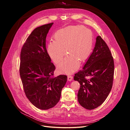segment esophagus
I'll return each instance as SVG.
<instances>
[{
	"instance_id": "1",
	"label": "esophagus",
	"mask_w": 130,
	"mask_h": 130,
	"mask_svg": "<svg viewBox=\"0 0 130 130\" xmlns=\"http://www.w3.org/2000/svg\"><path fill=\"white\" fill-rule=\"evenodd\" d=\"M73 79V76L71 75H68L67 76V80L69 81H71Z\"/></svg>"
}]
</instances>
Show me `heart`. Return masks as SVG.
I'll list each match as a JSON object with an SVG mask.
<instances>
[{"mask_svg": "<svg viewBox=\"0 0 130 130\" xmlns=\"http://www.w3.org/2000/svg\"><path fill=\"white\" fill-rule=\"evenodd\" d=\"M54 40L49 42L47 52L54 62L61 63L59 70L70 73L76 70L78 61L81 63L91 53L93 44V34L90 29L84 26H70L58 30L55 34ZM65 51H64V50Z\"/></svg>", "mask_w": 130, "mask_h": 130, "instance_id": "heart-1", "label": "heart"}]
</instances>
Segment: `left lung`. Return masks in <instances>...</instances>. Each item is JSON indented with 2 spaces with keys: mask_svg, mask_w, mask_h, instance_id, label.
<instances>
[{
  "mask_svg": "<svg viewBox=\"0 0 130 130\" xmlns=\"http://www.w3.org/2000/svg\"><path fill=\"white\" fill-rule=\"evenodd\" d=\"M114 64L111 51L100 36L93 51L74 79L80 84L77 99L80 105L93 110L105 101L113 85Z\"/></svg>",
  "mask_w": 130,
  "mask_h": 130,
  "instance_id": "left-lung-1",
  "label": "left lung"
}]
</instances>
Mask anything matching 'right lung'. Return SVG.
<instances>
[{
  "label": "right lung",
  "mask_w": 130,
  "mask_h": 130,
  "mask_svg": "<svg viewBox=\"0 0 130 130\" xmlns=\"http://www.w3.org/2000/svg\"><path fill=\"white\" fill-rule=\"evenodd\" d=\"M53 23L34 29L20 52L19 73L26 96L37 108L48 110L59 102L67 82L65 75L55 77V67L46 48V38Z\"/></svg>",
  "instance_id": "1"
}]
</instances>
